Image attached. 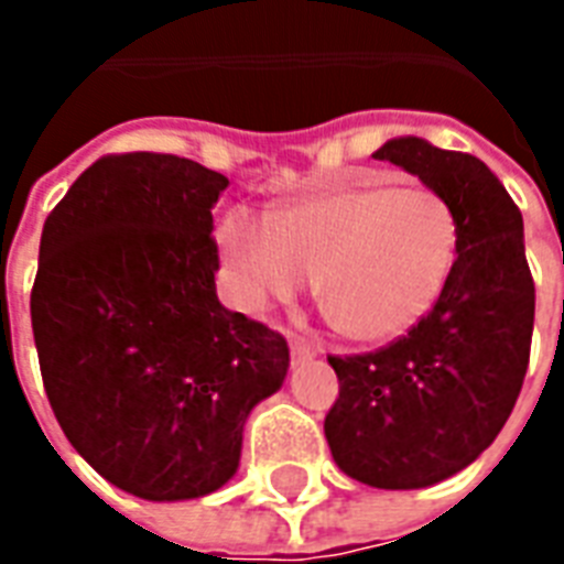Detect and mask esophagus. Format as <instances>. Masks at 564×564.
Masks as SVG:
<instances>
[{"label":"esophagus","mask_w":564,"mask_h":564,"mask_svg":"<svg viewBox=\"0 0 564 564\" xmlns=\"http://www.w3.org/2000/svg\"><path fill=\"white\" fill-rule=\"evenodd\" d=\"M292 362H307L313 360L318 354V348L310 339H304V336H292Z\"/></svg>","instance_id":"obj_1"}]
</instances>
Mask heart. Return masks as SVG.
<instances>
[{"label": "heart", "mask_w": 564, "mask_h": 564, "mask_svg": "<svg viewBox=\"0 0 564 564\" xmlns=\"http://www.w3.org/2000/svg\"><path fill=\"white\" fill-rule=\"evenodd\" d=\"M219 242L246 307L292 301L316 278L339 334L389 343L442 299L459 254V219L436 187L362 178L283 204L265 225L230 213Z\"/></svg>", "instance_id": "b5f03b06"}]
</instances>
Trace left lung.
<instances>
[{"label": "left lung", "instance_id": "1", "mask_svg": "<svg viewBox=\"0 0 564 564\" xmlns=\"http://www.w3.org/2000/svg\"><path fill=\"white\" fill-rule=\"evenodd\" d=\"M454 204L459 254L419 325L369 354L327 357L339 398L325 419L336 465L375 489H424L495 442L524 383L535 283L524 219L474 154L398 137L375 152Z\"/></svg>", "mask_w": 564, "mask_h": 564}]
</instances>
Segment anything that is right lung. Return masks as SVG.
<instances>
[{"instance_id": "add662e5", "label": "right lung", "mask_w": 564, "mask_h": 564, "mask_svg": "<svg viewBox=\"0 0 564 564\" xmlns=\"http://www.w3.org/2000/svg\"><path fill=\"white\" fill-rule=\"evenodd\" d=\"M225 187L178 154H108L40 237L31 327L48 403L75 451L143 500L221 489L248 412L290 369L286 339L216 295Z\"/></svg>"}]
</instances>
